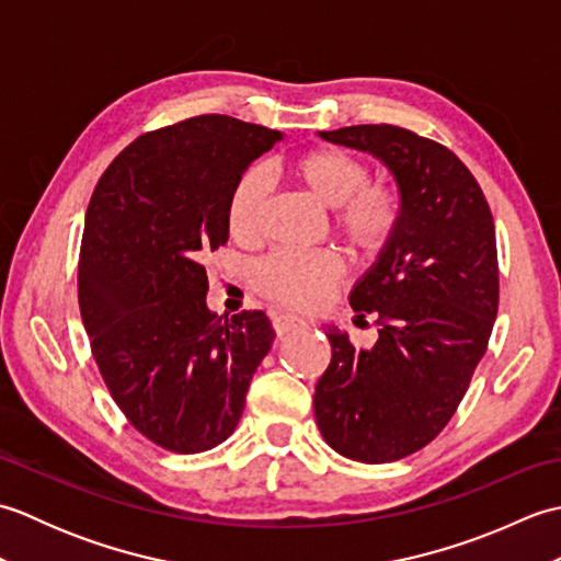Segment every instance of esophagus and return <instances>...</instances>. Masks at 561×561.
Masks as SVG:
<instances>
[{
	"instance_id": "obj_1",
	"label": "esophagus",
	"mask_w": 561,
	"mask_h": 561,
	"mask_svg": "<svg viewBox=\"0 0 561 561\" xmlns=\"http://www.w3.org/2000/svg\"><path fill=\"white\" fill-rule=\"evenodd\" d=\"M272 325H274V332H277L279 337H284V335H289V332H294V330H301V328H306L308 323H306V320H304L301 316H294V313H279V316H274V318H272Z\"/></svg>"
}]
</instances>
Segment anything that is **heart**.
I'll use <instances>...</instances> for the list:
<instances>
[{"instance_id":"1","label":"heart","mask_w":561,"mask_h":561,"mask_svg":"<svg viewBox=\"0 0 561 561\" xmlns=\"http://www.w3.org/2000/svg\"><path fill=\"white\" fill-rule=\"evenodd\" d=\"M291 175L318 205L335 209V229L354 250L371 255L383 248L398 219V199L388 187L366 183V169L352 153L320 147L291 163ZM272 181L265 165H250L238 178L226 224L236 241L257 238ZM344 272L342 260L330 250L313 253H272L253 272L255 287L267 299L289 308H313L328 299Z\"/></svg>"}]
</instances>
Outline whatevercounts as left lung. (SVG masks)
<instances>
[{"mask_svg": "<svg viewBox=\"0 0 561 561\" xmlns=\"http://www.w3.org/2000/svg\"><path fill=\"white\" fill-rule=\"evenodd\" d=\"M371 153L398 187V219L350 291L356 318L378 316L374 347L328 328L332 359L316 386V422L340 456L390 462L448 424L484 356L499 306L490 205L465 163L410 129L318 133Z\"/></svg>", "mask_w": 561, "mask_h": 561, "instance_id": "1", "label": "left lung"}]
</instances>
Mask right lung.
<instances>
[{"instance_id": "1", "label": "right lung", "mask_w": 561, "mask_h": 561, "mask_svg": "<svg viewBox=\"0 0 561 561\" xmlns=\"http://www.w3.org/2000/svg\"><path fill=\"white\" fill-rule=\"evenodd\" d=\"M284 133L199 115L141 135L93 190L79 308L117 408L153 444L202 453L233 434L274 330L217 316L202 260L229 241L231 190Z\"/></svg>"}]
</instances>
